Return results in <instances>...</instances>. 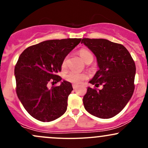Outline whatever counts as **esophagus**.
I'll use <instances>...</instances> for the list:
<instances>
[{
  "label": "esophagus",
  "mask_w": 148,
  "mask_h": 148,
  "mask_svg": "<svg viewBox=\"0 0 148 148\" xmlns=\"http://www.w3.org/2000/svg\"><path fill=\"white\" fill-rule=\"evenodd\" d=\"M76 87H77V85H76V84H73L72 85V88H74V89H75Z\"/></svg>",
  "instance_id": "1"
}]
</instances>
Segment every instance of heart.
I'll return each mask as SVG.
<instances>
[{"label":"heart","mask_w":148,"mask_h":148,"mask_svg":"<svg viewBox=\"0 0 148 148\" xmlns=\"http://www.w3.org/2000/svg\"><path fill=\"white\" fill-rule=\"evenodd\" d=\"M79 53L80 56L82 58V59L85 62H87L88 60H90V58H93L92 55L89 51H88L87 49H82L79 51ZM67 58H64L63 61L62 62V67H64L67 64ZM64 79H66V81H69V82L72 83V84H81L84 80L87 79V76L86 74H82V73H78L76 72H70L68 74H67L64 76Z\"/></svg>","instance_id":"1"}]
</instances>
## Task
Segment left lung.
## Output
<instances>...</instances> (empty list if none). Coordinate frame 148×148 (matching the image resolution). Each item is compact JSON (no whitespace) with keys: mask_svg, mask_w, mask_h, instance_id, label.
Here are the masks:
<instances>
[{"mask_svg":"<svg viewBox=\"0 0 148 148\" xmlns=\"http://www.w3.org/2000/svg\"><path fill=\"white\" fill-rule=\"evenodd\" d=\"M95 55L99 70L90 84L101 90L88 88L83 99L88 113L108 119L118 114L130 101L134 90L135 62L127 49L120 44L105 39H82Z\"/></svg>","mask_w":148,"mask_h":148,"instance_id":"1","label":"left lung"}]
</instances>
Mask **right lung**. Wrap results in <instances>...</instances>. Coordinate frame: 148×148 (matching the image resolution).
Segmentation results:
<instances>
[{"label": "right lung", "instance_id": "1", "mask_svg": "<svg viewBox=\"0 0 148 148\" xmlns=\"http://www.w3.org/2000/svg\"><path fill=\"white\" fill-rule=\"evenodd\" d=\"M81 38L44 41L25 49L14 67L16 92L27 112L42 122H51L65 113L67 98L73 90L71 83L63 81L60 86L49 89V83L62 80L64 58L81 42Z\"/></svg>", "mask_w": 148, "mask_h": 148}]
</instances>
